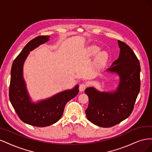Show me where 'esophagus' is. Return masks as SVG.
Segmentation results:
<instances>
[{
  "label": "esophagus",
  "instance_id": "1",
  "mask_svg": "<svg viewBox=\"0 0 152 152\" xmlns=\"http://www.w3.org/2000/svg\"><path fill=\"white\" fill-rule=\"evenodd\" d=\"M86 84L82 83L81 84L80 86H79V90L80 92H82V91H84V90L86 89Z\"/></svg>",
  "mask_w": 152,
  "mask_h": 152
}]
</instances>
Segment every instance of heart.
I'll return each mask as SVG.
<instances>
[{
    "label": "heart",
    "mask_w": 152,
    "mask_h": 152,
    "mask_svg": "<svg viewBox=\"0 0 152 152\" xmlns=\"http://www.w3.org/2000/svg\"><path fill=\"white\" fill-rule=\"evenodd\" d=\"M99 48H98L96 45H93V46H91L88 49V53L91 55V56H94V55L97 54L99 51ZM108 59V54L107 53L104 51L100 52L96 58V60L97 61L98 63H103V62L107 61Z\"/></svg>",
    "instance_id": "1"
}]
</instances>
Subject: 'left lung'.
I'll use <instances>...</instances> for the list:
<instances>
[{"label":"left lung","mask_w":152,"mask_h":152,"mask_svg":"<svg viewBox=\"0 0 152 152\" xmlns=\"http://www.w3.org/2000/svg\"><path fill=\"white\" fill-rule=\"evenodd\" d=\"M119 57L107 71L117 73L120 82L113 92H100L88 87L86 114L88 120L102 127H110L126 119L132 113L140 90V64L136 54L126 43L118 40Z\"/></svg>","instance_id":"8db88e82"}]
</instances>
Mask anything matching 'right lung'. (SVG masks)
Here are the masks:
<instances>
[{
    "label": "right lung",
    "instance_id": "obj_1",
    "mask_svg": "<svg viewBox=\"0 0 152 152\" xmlns=\"http://www.w3.org/2000/svg\"><path fill=\"white\" fill-rule=\"evenodd\" d=\"M49 36H38L30 40L12 63L9 91L10 102L18 117L29 125L46 127L58 122L61 117L67 102L79 93V86L71 90L61 92L53 97L32 103L23 77V66L29 52L48 42Z\"/></svg>",
    "mask_w": 152,
    "mask_h": 152
}]
</instances>
